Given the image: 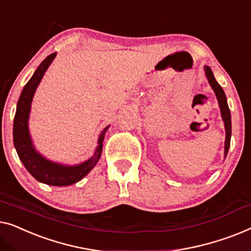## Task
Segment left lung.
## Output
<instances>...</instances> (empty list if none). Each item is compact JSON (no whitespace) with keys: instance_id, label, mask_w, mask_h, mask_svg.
Here are the masks:
<instances>
[{"instance_id":"1","label":"left lung","mask_w":251,"mask_h":251,"mask_svg":"<svg viewBox=\"0 0 251 251\" xmlns=\"http://www.w3.org/2000/svg\"><path fill=\"white\" fill-rule=\"evenodd\" d=\"M204 75H206V78L209 83V85L213 89L215 95H216V99L218 101V105H220L221 109V116L222 119L224 122V127H225V146H224V159L227 156L228 149H230V143H231V134H232V126H231V112L230 109H228L226 95H225L223 89L220 84L217 83V80L215 79V76L213 72H211L210 67L204 66Z\"/></svg>"}]
</instances>
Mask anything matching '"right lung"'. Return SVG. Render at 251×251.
I'll return each instance as SVG.
<instances>
[{"label": "right lung", "instance_id": "obj_1", "mask_svg": "<svg viewBox=\"0 0 251 251\" xmlns=\"http://www.w3.org/2000/svg\"><path fill=\"white\" fill-rule=\"evenodd\" d=\"M55 55V52L48 55L35 70L31 78L24 86L18 103H17L15 121H13V144H15L19 159L34 178L48 185L67 186L85 177L97 165L102 153L104 135L110 126L104 127L101 130L100 135L98 137V147L95 148L93 156L80 164L63 165L60 162L51 161L36 150L33 140H31L29 126H28L31 102H33L37 86L40 85L45 72L54 60Z\"/></svg>", "mask_w": 251, "mask_h": 251}]
</instances>
